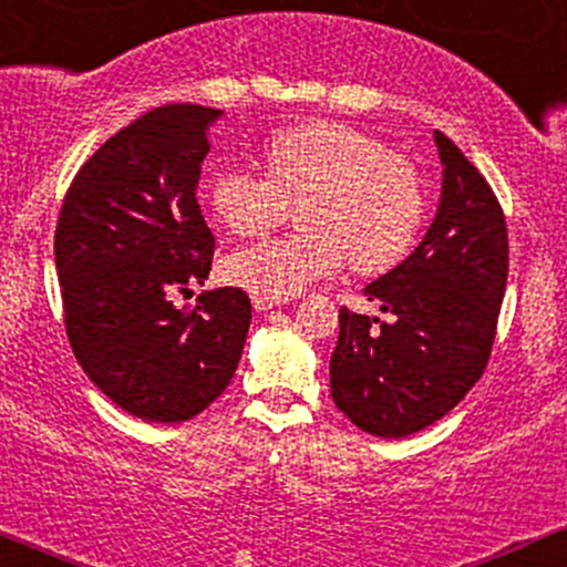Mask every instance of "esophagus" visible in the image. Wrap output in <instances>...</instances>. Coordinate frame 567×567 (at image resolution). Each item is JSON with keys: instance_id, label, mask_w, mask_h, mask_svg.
Segmentation results:
<instances>
[{"instance_id": "1", "label": "esophagus", "mask_w": 567, "mask_h": 567, "mask_svg": "<svg viewBox=\"0 0 567 567\" xmlns=\"http://www.w3.org/2000/svg\"><path fill=\"white\" fill-rule=\"evenodd\" d=\"M282 301L279 298H266V296H252V306H256V311H266L271 309V306H279Z\"/></svg>"}]
</instances>
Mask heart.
<instances>
[{"mask_svg": "<svg viewBox=\"0 0 567 567\" xmlns=\"http://www.w3.org/2000/svg\"><path fill=\"white\" fill-rule=\"evenodd\" d=\"M266 175L224 167L210 181V205L237 237H258L290 216L303 229L245 247L224 275L266 298H290L336 275L351 258L357 275H383L408 256L424 220V184L415 165L341 122H306L266 143Z\"/></svg>", "mask_w": 567, "mask_h": 567, "instance_id": "heart-1", "label": "heart"}]
</instances>
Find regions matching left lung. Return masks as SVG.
Listing matches in <instances>:
<instances>
[{"instance_id":"8db88e82","label":"left lung","mask_w":567,"mask_h":567,"mask_svg":"<svg viewBox=\"0 0 567 567\" xmlns=\"http://www.w3.org/2000/svg\"><path fill=\"white\" fill-rule=\"evenodd\" d=\"M442 159L440 210L426 237L370 282L368 301L389 322L338 311L330 394L351 424L375 437H408L464 400L491 360L509 237L498 197L455 143L434 133Z\"/></svg>"}]
</instances>
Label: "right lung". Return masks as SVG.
<instances>
[{
  "mask_svg": "<svg viewBox=\"0 0 567 567\" xmlns=\"http://www.w3.org/2000/svg\"><path fill=\"white\" fill-rule=\"evenodd\" d=\"M218 109L171 103L122 127L80 167L55 226L63 324L90 381L130 415L194 419L229 386L250 328L243 288L175 292L210 275L197 202Z\"/></svg>",
  "mask_w": 567,
  "mask_h": 567,
  "instance_id": "1",
  "label": "right lung"
}]
</instances>
